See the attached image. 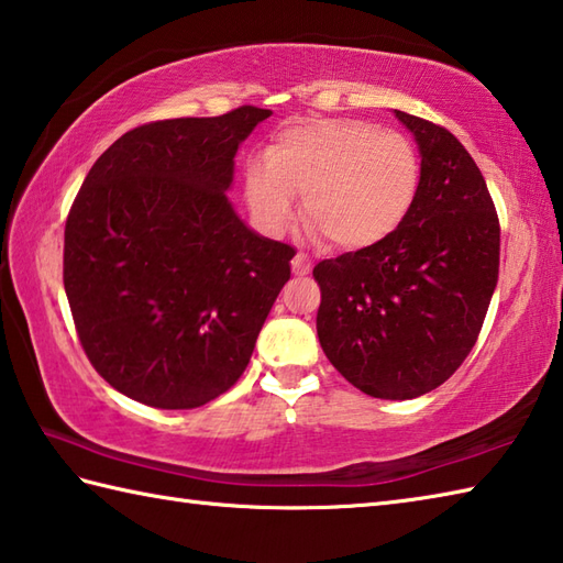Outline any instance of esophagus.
<instances>
[{
    "label": "esophagus",
    "instance_id": "1",
    "mask_svg": "<svg viewBox=\"0 0 563 563\" xmlns=\"http://www.w3.org/2000/svg\"><path fill=\"white\" fill-rule=\"evenodd\" d=\"M291 269L296 277H306V274L313 269V262H311V257L303 255V252H298V255L291 260Z\"/></svg>",
    "mask_w": 563,
    "mask_h": 563
}]
</instances>
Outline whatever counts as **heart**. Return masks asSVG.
Here are the masks:
<instances>
[{
    "label": "heart",
    "instance_id": "b5f03b06",
    "mask_svg": "<svg viewBox=\"0 0 563 563\" xmlns=\"http://www.w3.org/2000/svg\"><path fill=\"white\" fill-rule=\"evenodd\" d=\"M422 167L406 135L360 119H318L284 129L265 163L247 169L252 213L269 233L294 221V194L316 233L338 250L382 245L418 201Z\"/></svg>",
    "mask_w": 563,
    "mask_h": 563
}]
</instances>
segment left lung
I'll use <instances>...</instances> for the list:
<instances>
[{"label":"left lung","instance_id":"8db88e82","mask_svg":"<svg viewBox=\"0 0 563 563\" xmlns=\"http://www.w3.org/2000/svg\"><path fill=\"white\" fill-rule=\"evenodd\" d=\"M422 155L418 201L369 250L318 262V340L374 398L406 400L450 378L476 345L500 265V223L474 157L442 125L396 111Z\"/></svg>","mask_w":563,"mask_h":563}]
</instances>
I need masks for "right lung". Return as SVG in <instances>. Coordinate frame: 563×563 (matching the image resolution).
<instances>
[{
    "label": "right lung",
    "mask_w": 563,
    "mask_h": 563,
    "mask_svg": "<svg viewBox=\"0 0 563 563\" xmlns=\"http://www.w3.org/2000/svg\"><path fill=\"white\" fill-rule=\"evenodd\" d=\"M269 113L137 125L70 206L63 282L79 345L137 404L187 410L225 394L291 277L296 250L252 233L225 197L238 145Z\"/></svg>",
    "instance_id": "obj_1"
}]
</instances>
